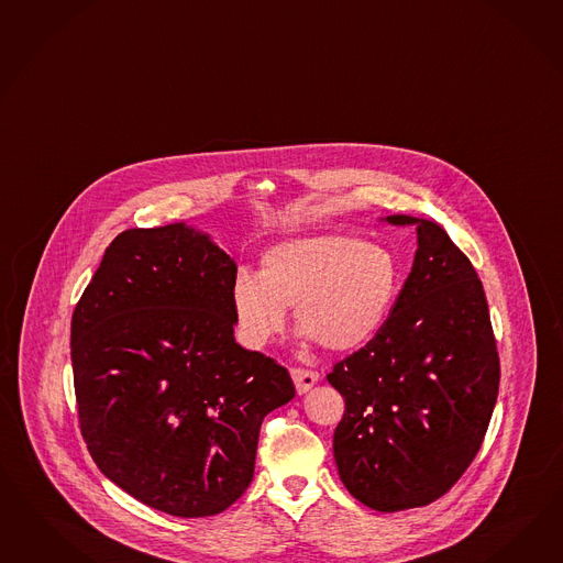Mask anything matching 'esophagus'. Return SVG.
Segmentation results:
<instances>
[{
  "label": "esophagus",
  "instance_id": "1",
  "mask_svg": "<svg viewBox=\"0 0 563 563\" xmlns=\"http://www.w3.org/2000/svg\"><path fill=\"white\" fill-rule=\"evenodd\" d=\"M290 377H292V383H295L299 396L307 394L320 380V375L316 371H307V368H292Z\"/></svg>",
  "mask_w": 563,
  "mask_h": 563
}]
</instances>
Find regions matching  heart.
<instances>
[{
  "instance_id": "b5f03b06",
  "label": "heart",
  "mask_w": 563,
  "mask_h": 563,
  "mask_svg": "<svg viewBox=\"0 0 563 563\" xmlns=\"http://www.w3.org/2000/svg\"><path fill=\"white\" fill-rule=\"evenodd\" d=\"M397 292L399 266L387 247L349 235H307L268 247L258 276L238 274L231 307L247 349H264L292 307L305 338L346 352L379 332Z\"/></svg>"
}]
</instances>
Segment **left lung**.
<instances>
[{"instance_id": "left-lung-1", "label": "left lung", "mask_w": 563, "mask_h": 563, "mask_svg": "<svg viewBox=\"0 0 563 563\" xmlns=\"http://www.w3.org/2000/svg\"><path fill=\"white\" fill-rule=\"evenodd\" d=\"M413 225L410 274L377 335L328 375L346 410L335 426L342 484L379 512L426 506L477 455L498 399L500 361L472 262L434 221Z\"/></svg>"}]
</instances>
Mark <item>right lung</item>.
<instances>
[{"label":"right lung","instance_id":"obj_1","mask_svg":"<svg viewBox=\"0 0 563 563\" xmlns=\"http://www.w3.org/2000/svg\"><path fill=\"white\" fill-rule=\"evenodd\" d=\"M235 260L186 223L114 238L71 320L84 441L98 470L172 517H213L254 477L260 426L295 385L235 342Z\"/></svg>","mask_w":563,"mask_h":563}]
</instances>
